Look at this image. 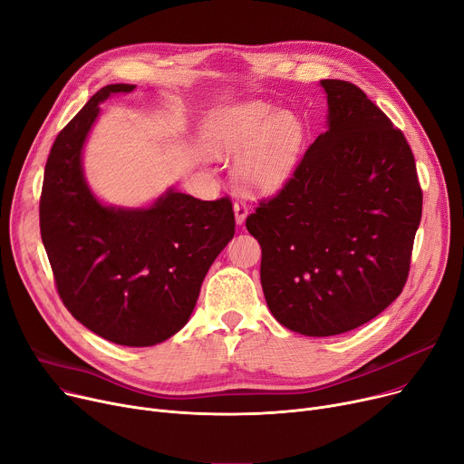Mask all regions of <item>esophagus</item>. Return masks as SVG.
Instances as JSON below:
<instances>
[{
  "label": "esophagus",
  "instance_id": "1",
  "mask_svg": "<svg viewBox=\"0 0 464 464\" xmlns=\"http://www.w3.org/2000/svg\"><path fill=\"white\" fill-rule=\"evenodd\" d=\"M233 212H235V222L237 226H242L245 224V219L248 218V205L245 201H235L233 205Z\"/></svg>",
  "mask_w": 464,
  "mask_h": 464
}]
</instances>
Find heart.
Masks as SVG:
<instances>
[{
    "label": "heart",
    "mask_w": 464,
    "mask_h": 464,
    "mask_svg": "<svg viewBox=\"0 0 464 464\" xmlns=\"http://www.w3.org/2000/svg\"><path fill=\"white\" fill-rule=\"evenodd\" d=\"M304 144L303 121L265 103L222 107L205 121V146L214 156L240 158L238 177L257 193H275L294 177Z\"/></svg>",
    "instance_id": "1"
}]
</instances>
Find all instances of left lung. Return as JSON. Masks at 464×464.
Listing matches in <instances>:
<instances>
[{
    "instance_id": "1",
    "label": "left lung",
    "mask_w": 464,
    "mask_h": 464,
    "mask_svg": "<svg viewBox=\"0 0 464 464\" xmlns=\"http://www.w3.org/2000/svg\"><path fill=\"white\" fill-rule=\"evenodd\" d=\"M320 84L327 131L246 218L266 306L306 336L357 329L401 295L423 205L402 131L355 84Z\"/></svg>"
}]
</instances>
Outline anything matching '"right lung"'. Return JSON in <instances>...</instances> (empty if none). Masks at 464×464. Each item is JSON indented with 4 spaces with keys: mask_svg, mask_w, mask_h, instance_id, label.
Listing matches in <instances>:
<instances>
[{
    "mask_svg": "<svg viewBox=\"0 0 464 464\" xmlns=\"http://www.w3.org/2000/svg\"><path fill=\"white\" fill-rule=\"evenodd\" d=\"M135 84L92 95L56 137L39 203L41 238L72 318L120 346H156L179 333L214 259L235 235L227 198L201 201L169 188L142 208L103 205L92 193L82 150L100 105Z\"/></svg>",
    "mask_w": 464,
    "mask_h": 464,
    "instance_id": "add662e5",
    "label": "right lung"
}]
</instances>
